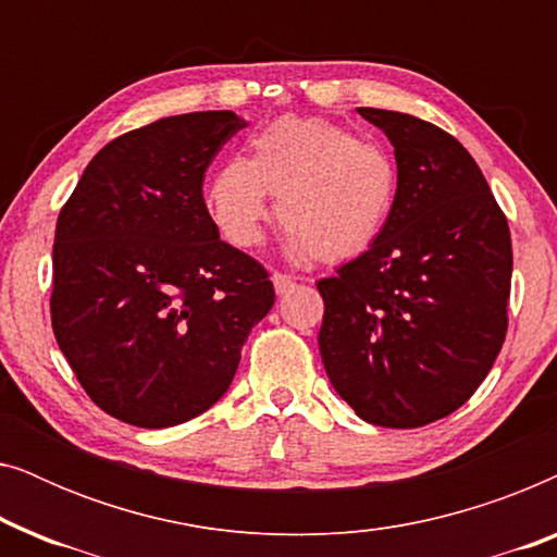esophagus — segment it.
Listing matches in <instances>:
<instances>
[{"instance_id":"1","label":"esophagus","mask_w":557,"mask_h":557,"mask_svg":"<svg viewBox=\"0 0 557 557\" xmlns=\"http://www.w3.org/2000/svg\"><path fill=\"white\" fill-rule=\"evenodd\" d=\"M271 281H273V288H276L278 296L288 294V292H292V288L296 286V278L288 276V273H278V271H273Z\"/></svg>"}]
</instances>
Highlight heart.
Masks as SVG:
<instances>
[{"mask_svg": "<svg viewBox=\"0 0 557 557\" xmlns=\"http://www.w3.org/2000/svg\"><path fill=\"white\" fill-rule=\"evenodd\" d=\"M286 225L294 258L339 263L362 256L385 231L398 200V164L383 144L357 139L332 121L281 116L212 174L205 202L220 235L253 248L271 218Z\"/></svg>", "mask_w": 557, "mask_h": 557, "instance_id": "b5f03b06", "label": "heart"}]
</instances>
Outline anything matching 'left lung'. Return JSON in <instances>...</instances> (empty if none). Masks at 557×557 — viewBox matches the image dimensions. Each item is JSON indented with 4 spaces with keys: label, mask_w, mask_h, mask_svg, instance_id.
I'll return each instance as SVG.
<instances>
[{
    "label": "left lung",
    "mask_w": 557,
    "mask_h": 557,
    "mask_svg": "<svg viewBox=\"0 0 557 557\" xmlns=\"http://www.w3.org/2000/svg\"><path fill=\"white\" fill-rule=\"evenodd\" d=\"M357 111L393 144L398 200L380 238L317 284L319 352L362 421L418 429L461 408L497 360L512 240L451 134L408 113Z\"/></svg>",
    "instance_id": "8db88e82"
}]
</instances>
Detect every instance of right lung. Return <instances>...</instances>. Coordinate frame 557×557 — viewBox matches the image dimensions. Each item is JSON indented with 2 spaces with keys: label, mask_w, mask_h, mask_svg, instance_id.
<instances>
[{
  "label": "right lung",
  "mask_w": 557,
  "mask_h": 557,
  "mask_svg": "<svg viewBox=\"0 0 557 557\" xmlns=\"http://www.w3.org/2000/svg\"><path fill=\"white\" fill-rule=\"evenodd\" d=\"M246 121L159 119L90 159L58 215L52 332L88 398L166 429L223 398L248 334L273 307L269 271L220 240L205 172Z\"/></svg>",
  "instance_id": "obj_1"
}]
</instances>
